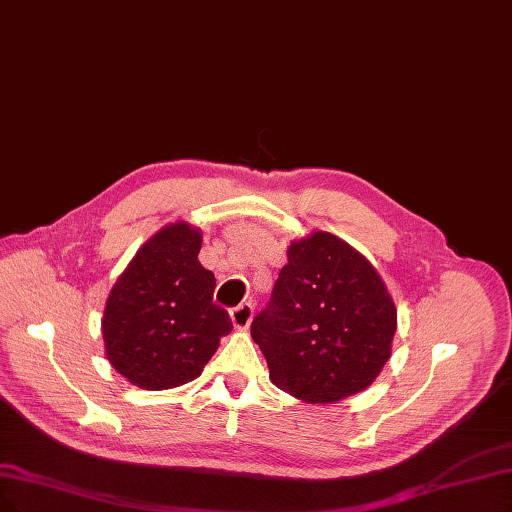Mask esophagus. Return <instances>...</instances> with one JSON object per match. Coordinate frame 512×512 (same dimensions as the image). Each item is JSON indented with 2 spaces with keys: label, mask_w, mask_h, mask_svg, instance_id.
Wrapping results in <instances>:
<instances>
[{
  "label": "esophagus",
  "mask_w": 512,
  "mask_h": 512,
  "mask_svg": "<svg viewBox=\"0 0 512 512\" xmlns=\"http://www.w3.org/2000/svg\"><path fill=\"white\" fill-rule=\"evenodd\" d=\"M252 317H254V306L250 302H243L235 306V309H231V321L237 330H248Z\"/></svg>",
  "instance_id": "esophagus-1"
}]
</instances>
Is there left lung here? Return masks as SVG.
Instances as JSON below:
<instances>
[{
  "instance_id": "obj_1",
  "label": "left lung",
  "mask_w": 512,
  "mask_h": 512,
  "mask_svg": "<svg viewBox=\"0 0 512 512\" xmlns=\"http://www.w3.org/2000/svg\"><path fill=\"white\" fill-rule=\"evenodd\" d=\"M397 309L376 269L349 243L317 231L294 241L252 338L271 380L306 403L370 386L391 357Z\"/></svg>"
}]
</instances>
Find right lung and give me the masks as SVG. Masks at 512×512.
<instances>
[{
  "instance_id": "add662e5",
  "label": "right lung",
  "mask_w": 512,
  "mask_h": 512,
  "mask_svg": "<svg viewBox=\"0 0 512 512\" xmlns=\"http://www.w3.org/2000/svg\"><path fill=\"white\" fill-rule=\"evenodd\" d=\"M201 233L168 224L119 275L102 317L107 359L132 384L163 391L195 380L233 330L214 304V273L197 260Z\"/></svg>"
}]
</instances>
